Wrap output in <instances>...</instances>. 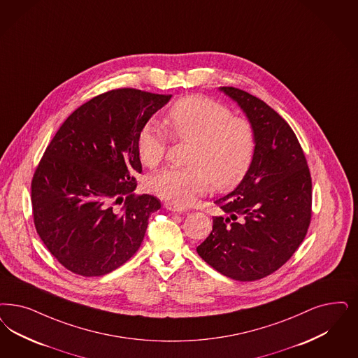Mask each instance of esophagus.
Masks as SVG:
<instances>
[{
    "label": "esophagus",
    "instance_id": "obj_1",
    "mask_svg": "<svg viewBox=\"0 0 358 358\" xmlns=\"http://www.w3.org/2000/svg\"><path fill=\"white\" fill-rule=\"evenodd\" d=\"M165 208L168 210H171V211H174V213H184V211H186L185 208L176 206V205H173V203H166V205H165Z\"/></svg>",
    "mask_w": 358,
    "mask_h": 358
}]
</instances>
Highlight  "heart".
Here are the masks:
<instances>
[{"instance_id":"b5f03b06","label":"heart","mask_w":358,"mask_h":358,"mask_svg":"<svg viewBox=\"0 0 358 358\" xmlns=\"http://www.w3.org/2000/svg\"><path fill=\"white\" fill-rule=\"evenodd\" d=\"M166 131L173 140L193 143L189 165L166 168L149 178L150 189L162 199L185 208L209 190L211 185L226 190L236 185L254 160L257 135L252 123L234 116L218 100L190 95L180 99L165 116ZM140 161L156 168L168 149V135L160 124L148 122L137 135Z\"/></svg>"}]
</instances>
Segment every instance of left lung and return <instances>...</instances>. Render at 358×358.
<instances>
[{"mask_svg": "<svg viewBox=\"0 0 358 358\" xmlns=\"http://www.w3.org/2000/svg\"><path fill=\"white\" fill-rule=\"evenodd\" d=\"M254 125L257 148L246 176L215 199L226 215L197 247L214 270L254 282L279 270L301 245L312 217V178L303 148L283 117L263 100L235 87H221Z\"/></svg>", "mask_w": 358, "mask_h": 358, "instance_id": "1", "label": "left lung"}]
</instances>
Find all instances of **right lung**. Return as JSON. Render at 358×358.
<instances>
[{
	"mask_svg": "<svg viewBox=\"0 0 358 358\" xmlns=\"http://www.w3.org/2000/svg\"><path fill=\"white\" fill-rule=\"evenodd\" d=\"M172 95L116 88L78 107L50 141L31 180L37 233L80 276L120 267L141 245L160 199L136 194L137 135Z\"/></svg>",
	"mask_w": 358,
	"mask_h": 358,
	"instance_id": "1",
	"label": "right lung"
}]
</instances>
